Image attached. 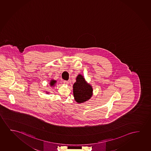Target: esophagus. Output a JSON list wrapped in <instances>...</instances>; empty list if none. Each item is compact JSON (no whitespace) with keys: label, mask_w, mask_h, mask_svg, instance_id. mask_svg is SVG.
I'll use <instances>...</instances> for the list:
<instances>
[{"label":"esophagus","mask_w":151,"mask_h":151,"mask_svg":"<svg viewBox=\"0 0 151 151\" xmlns=\"http://www.w3.org/2000/svg\"><path fill=\"white\" fill-rule=\"evenodd\" d=\"M63 83H64V85H68L69 82H68V81H63Z\"/></svg>","instance_id":"esophagus-1"}]
</instances>
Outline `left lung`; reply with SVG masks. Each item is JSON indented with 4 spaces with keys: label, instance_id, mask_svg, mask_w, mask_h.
<instances>
[{
    "label": "left lung",
    "instance_id": "8db88e82",
    "mask_svg": "<svg viewBox=\"0 0 151 151\" xmlns=\"http://www.w3.org/2000/svg\"><path fill=\"white\" fill-rule=\"evenodd\" d=\"M74 83L73 95L75 101L78 103H83L89 101L93 95V88L86 81L83 76L79 74Z\"/></svg>",
    "mask_w": 151,
    "mask_h": 151
}]
</instances>
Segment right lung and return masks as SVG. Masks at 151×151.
Returning a JSON list of instances; mask_svg holds the SVG:
<instances>
[{"label":"right lung","instance_id":"obj_1","mask_svg":"<svg viewBox=\"0 0 151 151\" xmlns=\"http://www.w3.org/2000/svg\"><path fill=\"white\" fill-rule=\"evenodd\" d=\"M56 83H57V81L54 80V79H51L50 81V87H55V86L56 85ZM46 93H47V94H48L49 92H47V91H46Z\"/></svg>","mask_w":151,"mask_h":151}]
</instances>
